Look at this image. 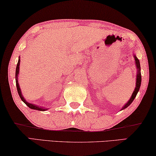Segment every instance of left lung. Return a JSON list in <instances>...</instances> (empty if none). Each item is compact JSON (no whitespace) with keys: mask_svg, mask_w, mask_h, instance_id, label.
Listing matches in <instances>:
<instances>
[{"mask_svg":"<svg viewBox=\"0 0 156 156\" xmlns=\"http://www.w3.org/2000/svg\"><path fill=\"white\" fill-rule=\"evenodd\" d=\"M133 57L134 59H135V62H136V71H137V73H136V87L134 89L133 92L132 93V95L131 98L129 101H127V103L125 104L124 106L121 108V109H125L126 108H127L129 105H131V104L133 102V101L135 99L136 95L139 91L140 87V84H141V74H140V62L138 60V59L137 58V57L136 56V55L133 54Z\"/></svg>","mask_w":156,"mask_h":156,"instance_id":"obj_1","label":"left lung"}]
</instances>
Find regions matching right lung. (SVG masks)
<instances>
[{
	"label": "right lung",
	"mask_w": 156,
	"mask_h": 156,
	"mask_svg": "<svg viewBox=\"0 0 156 156\" xmlns=\"http://www.w3.org/2000/svg\"><path fill=\"white\" fill-rule=\"evenodd\" d=\"M20 57H19L18 58V64H17V67H16V87H17V90H18V93L19 96H20V99L22 101L24 102V103L26 104V105L28 106L31 109H35V110H38V111H41V112H44V111H47L48 108H45L44 107H41V106H39L37 105H35L34 104H30L29 102H27L25 99L23 97V95L22 94V91H21L20 85H19L18 83V74H19V70H20Z\"/></svg>",
	"instance_id": "1"
}]
</instances>
